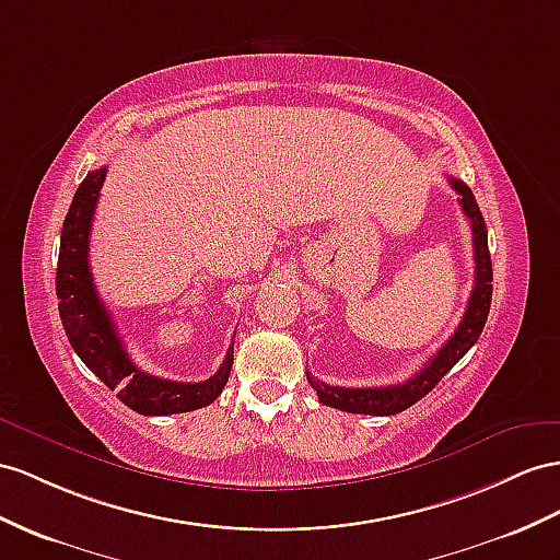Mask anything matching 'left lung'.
<instances>
[{
  "instance_id": "8db88e82",
  "label": "left lung",
  "mask_w": 560,
  "mask_h": 560,
  "mask_svg": "<svg viewBox=\"0 0 560 560\" xmlns=\"http://www.w3.org/2000/svg\"><path fill=\"white\" fill-rule=\"evenodd\" d=\"M452 189L458 194V206L470 220L472 232V260H476V285H472L468 307L464 312V319L458 324L454 336L444 342V346L433 354L417 376H411L405 383L385 385V388H338V385H328L324 381L314 378L307 371V381L314 390H317L319 402L326 407H334L348 413H371V417H393L417 405L421 397H425L435 385L444 378V374L462 360V357L476 346L480 338L487 314H490L492 303V260L490 250H487V226L476 203V196L464 182L450 177Z\"/></svg>"
}]
</instances>
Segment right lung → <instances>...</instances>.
Wrapping results in <instances>:
<instances>
[{
	"label": "right lung",
	"mask_w": 560,
	"mask_h": 560,
	"mask_svg": "<svg viewBox=\"0 0 560 560\" xmlns=\"http://www.w3.org/2000/svg\"><path fill=\"white\" fill-rule=\"evenodd\" d=\"M106 179V167L92 170L82 179L61 229L59 267H56V298L70 346L92 374L110 390H118L120 402L143 417H167L208 407L220 397L234 364V342L218 374L200 383L165 381L141 371L127 354L106 305L96 293L90 269V232L98 191Z\"/></svg>",
	"instance_id": "1"
}]
</instances>
